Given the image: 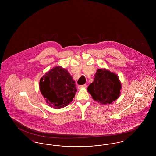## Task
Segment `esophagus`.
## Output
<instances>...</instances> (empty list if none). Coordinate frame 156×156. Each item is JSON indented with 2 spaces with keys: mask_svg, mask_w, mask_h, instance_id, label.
Segmentation results:
<instances>
[{
  "mask_svg": "<svg viewBox=\"0 0 156 156\" xmlns=\"http://www.w3.org/2000/svg\"><path fill=\"white\" fill-rule=\"evenodd\" d=\"M87 85L86 84H84V85H78V89H81V88H87Z\"/></svg>",
  "mask_w": 156,
  "mask_h": 156,
  "instance_id": "34e87169",
  "label": "esophagus"
}]
</instances>
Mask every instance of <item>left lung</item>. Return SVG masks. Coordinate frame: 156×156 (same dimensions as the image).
<instances>
[{"label": "left lung", "mask_w": 156, "mask_h": 156, "mask_svg": "<svg viewBox=\"0 0 156 156\" xmlns=\"http://www.w3.org/2000/svg\"><path fill=\"white\" fill-rule=\"evenodd\" d=\"M121 83L118 75L104 68L98 69L87 90L94 101L103 105L112 104L120 96Z\"/></svg>", "instance_id": "1"}]
</instances>
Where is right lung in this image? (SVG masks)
Returning <instances> with one entry per match:
<instances>
[{
	"label": "right lung",
	"mask_w": 156,
	"mask_h": 156,
	"mask_svg": "<svg viewBox=\"0 0 156 156\" xmlns=\"http://www.w3.org/2000/svg\"><path fill=\"white\" fill-rule=\"evenodd\" d=\"M39 88L47 104L54 109L68 105L77 91L71 75L60 66L53 68L41 78Z\"/></svg>",
	"instance_id": "right-lung-1"
}]
</instances>
